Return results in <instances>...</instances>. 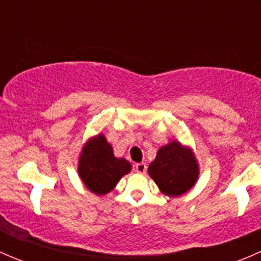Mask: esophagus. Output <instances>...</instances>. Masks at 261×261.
<instances>
[{"mask_svg":"<svg viewBox=\"0 0 261 261\" xmlns=\"http://www.w3.org/2000/svg\"><path fill=\"white\" fill-rule=\"evenodd\" d=\"M135 170L140 173V174H143V173L146 172V164L145 163H138V164H135Z\"/></svg>","mask_w":261,"mask_h":261,"instance_id":"esophagus-1","label":"esophagus"}]
</instances>
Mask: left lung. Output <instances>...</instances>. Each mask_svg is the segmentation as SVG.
<instances>
[{
  "label": "left lung",
  "mask_w": 261,
  "mask_h": 261,
  "mask_svg": "<svg viewBox=\"0 0 261 261\" xmlns=\"http://www.w3.org/2000/svg\"><path fill=\"white\" fill-rule=\"evenodd\" d=\"M149 175L163 193L177 197L193 187L198 178V165L194 155L178 141L163 146L149 165Z\"/></svg>",
  "instance_id": "1"
}]
</instances>
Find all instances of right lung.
Instances as JSON below:
<instances>
[{"mask_svg":"<svg viewBox=\"0 0 261 261\" xmlns=\"http://www.w3.org/2000/svg\"><path fill=\"white\" fill-rule=\"evenodd\" d=\"M131 169V165L123 158L114 156L112 146L103 135L92 139L83 147L78 172L87 188L94 194L109 193L117 181Z\"/></svg>","mask_w":261,"mask_h":261,"instance_id":"right-lung-1","label":"right lung"}]
</instances>
